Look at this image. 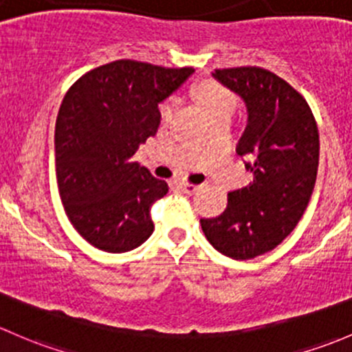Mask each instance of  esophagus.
Returning <instances> with one entry per match:
<instances>
[{"instance_id":"obj_1","label":"esophagus","mask_w":352,"mask_h":352,"mask_svg":"<svg viewBox=\"0 0 352 352\" xmlns=\"http://www.w3.org/2000/svg\"><path fill=\"white\" fill-rule=\"evenodd\" d=\"M198 184H191V183H179V190L181 191H184V193H188V195H193L195 191L198 190Z\"/></svg>"}]
</instances>
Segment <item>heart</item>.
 Wrapping results in <instances>:
<instances>
[{
  "instance_id": "1",
  "label": "heart",
  "mask_w": 352,
  "mask_h": 352,
  "mask_svg": "<svg viewBox=\"0 0 352 352\" xmlns=\"http://www.w3.org/2000/svg\"><path fill=\"white\" fill-rule=\"evenodd\" d=\"M200 98L205 104V108L208 110V113L219 110L223 107H234L235 100L227 89H223L219 85H205L200 88ZM176 100H168L161 107V117L162 120H171V117L175 115L176 110Z\"/></svg>"
}]
</instances>
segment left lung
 Segmentation results:
<instances>
[{
	"mask_svg": "<svg viewBox=\"0 0 352 352\" xmlns=\"http://www.w3.org/2000/svg\"><path fill=\"white\" fill-rule=\"evenodd\" d=\"M212 78L245 104L237 146L254 179L230 191L222 215L200 219L210 244L232 259H252L285 241L309 205L318 168V130L303 96L261 67L217 69Z\"/></svg>",
	"mask_w": 352,
	"mask_h": 352,
	"instance_id": "obj_1",
	"label": "left lung"
}]
</instances>
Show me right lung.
<instances>
[{"instance_id": "obj_1", "label": "right lung", "mask_w": 352, "mask_h": 352, "mask_svg": "<svg viewBox=\"0 0 352 352\" xmlns=\"http://www.w3.org/2000/svg\"><path fill=\"white\" fill-rule=\"evenodd\" d=\"M195 72L115 60L79 78L56 122V173L67 219L104 252L132 251L151 237L152 203L168 183L133 162L157 132L159 103Z\"/></svg>"}]
</instances>
